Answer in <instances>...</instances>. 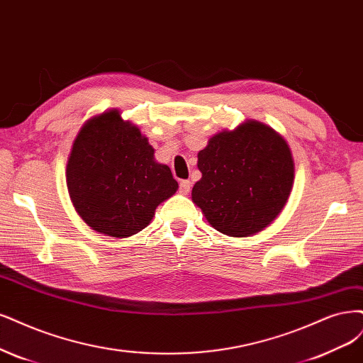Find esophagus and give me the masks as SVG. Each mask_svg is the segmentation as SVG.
I'll return each mask as SVG.
<instances>
[{
	"label": "esophagus",
	"instance_id": "esophagus-1",
	"mask_svg": "<svg viewBox=\"0 0 363 363\" xmlns=\"http://www.w3.org/2000/svg\"><path fill=\"white\" fill-rule=\"evenodd\" d=\"M191 186H192V183L189 180H182L180 182V192L183 195H187V194H189V191H191Z\"/></svg>",
	"mask_w": 363,
	"mask_h": 363
}]
</instances>
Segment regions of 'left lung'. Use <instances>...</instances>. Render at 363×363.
I'll return each mask as SVG.
<instances>
[{
	"mask_svg": "<svg viewBox=\"0 0 363 363\" xmlns=\"http://www.w3.org/2000/svg\"><path fill=\"white\" fill-rule=\"evenodd\" d=\"M192 201L230 237L254 235L278 218L294 180L291 150L267 124L247 120L211 136L198 153Z\"/></svg>",
	"mask_w": 363,
	"mask_h": 363,
	"instance_id": "8db88e82",
	"label": "left lung"
}]
</instances>
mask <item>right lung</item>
<instances>
[{"label": "right lung", "mask_w": 363, "mask_h": 363, "mask_svg": "<svg viewBox=\"0 0 363 363\" xmlns=\"http://www.w3.org/2000/svg\"><path fill=\"white\" fill-rule=\"evenodd\" d=\"M66 182L74 210L94 231L130 237L152 222L156 207L179 189L169 167L117 109L81 128L67 160Z\"/></svg>", "instance_id": "right-lung-1"}]
</instances>
